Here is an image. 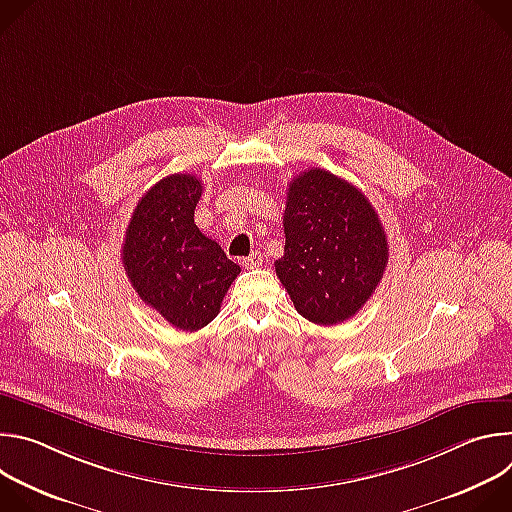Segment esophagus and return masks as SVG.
Here are the masks:
<instances>
[{"label": "esophagus", "instance_id": "esophagus-1", "mask_svg": "<svg viewBox=\"0 0 512 512\" xmlns=\"http://www.w3.org/2000/svg\"><path fill=\"white\" fill-rule=\"evenodd\" d=\"M241 263H243L245 269H257V267L263 263V255L255 251V253H251L249 257H245Z\"/></svg>", "mask_w": 512, "mask_h": 512}]
</instances>
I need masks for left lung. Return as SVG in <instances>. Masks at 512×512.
Here are the masks:
<instances>
[{"instance_id": "left-lung-1", "label": "left lung", "mask_w": 512, "mask_h": 512, "mask_svg": "<svg viewBox=\"0 0 512 512\" xmlns=\"http://www.w3.org/2000/svg\"><path fill=\"white\" fill-rule=\"evenodd\" d=\"M283 233L275 273L298 314L320 326L352 318L389 263L387 235L369 198L322 168L289 182Z\"/></svg>"}]
</instances>
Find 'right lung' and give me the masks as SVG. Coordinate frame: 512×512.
Here are the masks:
<instances>
[{
    "label": "right lung",
    "mask_w": 512,
    "mask_h": 512,
    "mask_svg": "<svg viewBox=\"0 0 512 512\" xmlns=\"http://www.w3.org/2000/svg\"><path fill=\"white\" fill-rule=\"evenodd\" d=\"M202 182L172 174L137 202L123 241V267L137 296L164 320L196 332L221 312L241 267L194 225Z\"/></svg>",
    "instance_id": "1"
}]
</instances>
